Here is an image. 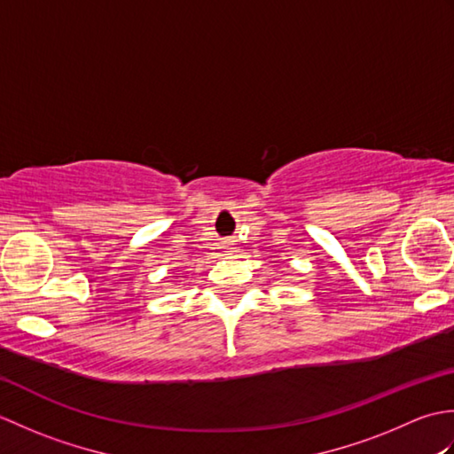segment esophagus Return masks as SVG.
<instances>
[{"label":"esophagus","mask_w":454,"mask_h":454,"mask_svg":"<svg viewBox=\"0 0 454 454\" xmlns=\"http://www.w3.org/2000/svg\"><path fill=\"white\" fill-rule=\"evenodd\" d=\"M232 246H234V244H232V242H226V246H224V247H228V249H234V247H232Z\"/></svg>","instance_id":"esophagus-1"}]
</instances>
